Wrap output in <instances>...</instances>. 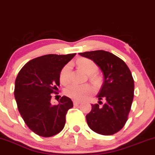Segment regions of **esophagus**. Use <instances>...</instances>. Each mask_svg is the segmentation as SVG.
<instances>
[{
    "label": "esophagus",
    "mask_w": 155,
    "mask_h": 155,
    "mask_svg": "<svg viewBox=\"0 0 155 155\" xmlns=\"http://www.w3.org/2000/svg\"><path fill=\"white\" fill-rule=\"evenodd\" d=\"M80 104H81V102H79V101H74V106H77V105H79Z\"/></svg>",
    "instance_id": "obj_1"
}]
</instances>
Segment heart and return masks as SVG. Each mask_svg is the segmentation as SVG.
<instances>
[{"label": "heart", "instance_id": "obj_1", "mask_svg": "<svg viewBox=\"0 0 155 155\" xmlns=\"http://www.w3.org/2000/svg\"><path fill=\"white\" fill-rule=\"evenodd\" d=\"M78 65L83 71L88 75L95 74L97 71V65L93 61L87 58H81L78 60ZM71 65L70 63L66 65L62 68L60 73V81L63 84H67L71 80ZM95 91V89L88 84H71L68 85L64 90V92L68 97L76 101H82L87 98Z\"/></svg>", "mask_w": 155, "mask_h": 155}]
</instances>
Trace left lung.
Masks as SVG:
<instances>
[{"instance_id": "left-lung-1", "label": "left lung", "mask_w": 155, "mask_h": 155, "mask_svg": "<svg viewBox=\"0 0 155 155\" xmlns=\"http://www.w3.org/2000/svg\"><path fill=\"white\" fill-rule=\"evenodd\" d=\"M79 54L92 60L104 74V83L97 96L98 104H92L91 111L86 116L88 126L98 134H114L127 122L134 97V80L130 71L123 60L109 51ZM102 100L105 104L101 107Z\"/></svg>"}]
</instances>
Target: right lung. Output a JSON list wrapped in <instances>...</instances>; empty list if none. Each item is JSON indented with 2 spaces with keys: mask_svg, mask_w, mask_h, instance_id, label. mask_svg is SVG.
I'll use <instances>...</instances> for the list:
<instances>
[{
  "mask_svg": "<svg viewBox=\"0 0 155 155\" xmlns=\"http://www.w3.org/2000/svg\"><path fill=\"white\" fill-rule=\"evenodd\" d=\"M76 54H47L26 63L15 81V97L19 114L35 134L51 137L65 124L72 101L63 96L58 104H51V94L60 86V73Z\"/></svg>",
  "mask_w": 155,
  "mask_h": 155,
  "instance_id": "1",
  "label": "right lung"
}]
</instances>
